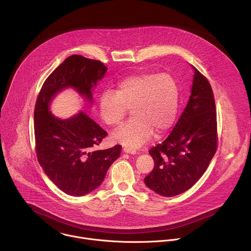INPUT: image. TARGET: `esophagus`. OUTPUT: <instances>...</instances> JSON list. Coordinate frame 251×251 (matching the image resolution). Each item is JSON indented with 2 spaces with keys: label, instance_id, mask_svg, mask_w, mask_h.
<instances>
[{
  "label": "esophagus",
  "instance_id": "34e87169",
  "mask_svg": "<svg viewBox=\"0 0 251 251\" xmlns=\"http://www.w3.org/2000/svg\"><path fill=\"white\" fill-rule=\"evenodd\" d=\"M123 151H124L125 153H128V154H136V153H138V151H137L136 149L130 148V147H124V148H123Z\"/></svg>",
  "mask_w": 251,
  "mask_h": 251
}]
</instances>
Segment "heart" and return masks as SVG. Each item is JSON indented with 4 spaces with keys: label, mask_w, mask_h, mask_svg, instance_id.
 <instances>
[{
    "label": "heart",
    "mask_w": 251,
    "mask_h": 251,
    "mask_svg": "<svg viewBox=\"0 0 251 251\" xmlns=\"http://www.w3.org/2000/svg\"><path fill=\"white\" fill-rule=\"evenodd\" d=\"M180 85L170 74L143 73L121 79L116 90L105 89L99 97V113L109 126H118L131 109L132 118L113 133L129 147L147 142L154 130L161 134L175 123L180 108Z\"/></svg>",
    "instance_id": "obj_1"
}]
</instances>
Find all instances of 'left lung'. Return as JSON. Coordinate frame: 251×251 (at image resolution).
I'll return each mask as SVG.
<instances>
[{
	"instance_id": "1",
	"label": "left lung",
	"mask_w": 251,
	"mask_h": 251,
	"mask_svg": "<svg viewBox=\"0 0 251 251\" xmlns=\"http://www.w3.org/2000/svg\"><path fill=\"white\" fill-rule=\"evenodd\" d=\"M217 149L213 92L207 78L195 68L186 109L167 139L149 150L155 166L144 178L146 186L163 197L183 194L204 174Z\"/></svg>"
}]
</instances>
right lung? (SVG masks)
<instances>
[{"instance_id": "1", "label": "right lung", "mask_w": 251, "mask_h": 251, "mask_svg": "<svg viewBox=\"0 0 251 251\" xmlns=\"http://www.w3.org/2000/svg\"><path fill=\"white\" fill-rule=\"evenodd\" d=\"M106 69L99 60L70 55L46 79L35 102L38 161L53 184L70 196L80 197L98 188L122 147L94 150L107 132L83 112L60 120L49 111V104L56 92L69 86L91 100V88L104 76Z\"/></svg>"}]
</instances>
